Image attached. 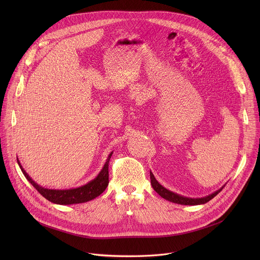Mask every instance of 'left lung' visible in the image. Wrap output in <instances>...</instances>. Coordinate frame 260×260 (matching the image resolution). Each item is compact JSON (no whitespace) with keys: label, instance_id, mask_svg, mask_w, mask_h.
<instances>
[{"label":"left lung","instance_id":"8db88e82","mask_svg":"<svg viewBox=\"0 0 260 260\" xmlns=\"http://www.w3.org/2000/svg\"><path fill=\"white\" fill-rule=\"evenodd\" d=\"M150 180H151V185H152V188L165 200L171 202V203H175V204H179V205H185V206H197V205H204L206 203H208L210 200H212L214 197H216L225 185H223L221 188H219L218 190H216L215 192L206 196L204 198H187V197H184L181 194H178L176 192H173L167 188H165L162 185L155 179L153 173L150 171Z\"/></svg>","mask_w":260,"mask_h":260}]
</instances>
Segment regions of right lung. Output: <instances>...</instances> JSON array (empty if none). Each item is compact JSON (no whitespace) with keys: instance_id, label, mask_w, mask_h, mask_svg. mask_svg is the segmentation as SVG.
Segmentation results:
<instances>
[{"instance_id":"obj_1","label":"right lung","mask_w":260,"mask_h":260,"mask_svg":"<svg viewBox=\"0 0 260 260\" xmlns=\"http://www.w3.org/2000/svg\"><path fill=\"white\" fill-rule=\"evenodd\" d=\"M112 154H113V151L108 155V158L103 169L100 171V173L93 180L87 182L86 184L82 185V186H79L76 188H69V189H51V188H45L41 186V185L36 183L28 176V174L24 171V169L20 165V161L18 158H17V162L26 180L46 200L56 205H74V204H82V203H86L91 200H94L105 191V189L107 188L109 184L108 167H109V160L111 156H112Z\"/></svg>"}]
</instances>
